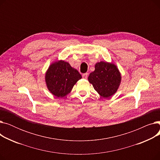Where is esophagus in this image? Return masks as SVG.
<instances>
[{"label":"esophagus","mask_w":160,"mask_h":160,"mask_svg":"<svg viewBox=\"0 0 160 160\" xmlns=\"http://www.w3.org/2000/svg\"><path fill=\"white\" fill-rule=\"evenodd\" d=\"M88 73H84V74H82V77H83V78L87 79V78H88Z\"/></svg>","instance_id":"34e87169"}]
</instances>
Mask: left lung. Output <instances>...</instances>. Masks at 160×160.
<instances>
[{
  "label": "left lung",
  "instance_id": "1",
  "mask_svg": "<svg viewBox=\"0 0 160 160\" xmlns=\"http://www.w3.org/2000/svg\"><path fill=\"white\" fill-rule=\"evenodd\" d=\"M88 81L100 96L108 98L118 89L121 74L116 65L101 61L95 64V71L89 74Z\"/></svg>",
  "mask_w": 160,
  "mask_h": 160
}]
</instances>
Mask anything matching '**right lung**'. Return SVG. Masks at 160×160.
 <instances>
[{
  "mask_svg": "<svg viewBox=\"0 0 160 160\" xmlns=\"http://www.w3.org/2000/svg\"><path fill=\"white\" fill-rule=\"evenodd\" d=\"M81 74L63 60L51 63L45 72V82L48 91L56 97H64L71 91Z\"/></svg>",
  "mask_w": 160,
  "mask_h": 160,
  "instance_id": "obj_1",
  "label": "right lung"
}]
</instances>
